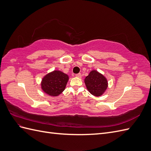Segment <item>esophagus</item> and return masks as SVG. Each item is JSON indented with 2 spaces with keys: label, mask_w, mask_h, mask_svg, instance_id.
Listing matches in <instances>:
<instances>
[{
  "label": "esophagus",
  "mask_w": 151,
  "mask_h": 151,
  "mask_svg": "<svg viewBox=\"0 0 151 151\" xmlns=\"http://www.w3.org/2000/svg\"><path fill=\"white\" fill-rule=\"evenodd\" d=\"M76 77H79V78H81V74H80V73H79V74H76Z\"/></svg>",
  "instance_id": "34e87169"
}]
</instances>
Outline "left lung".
I'll return each instance as SVG.
<instances>
[{"instance_id":"1","label":"left lung","mask_w":151,"mask_h":151,"mask_svg":"<svg viewBox=\"0 0 151 151\" xmlns=\"http://www.w3.org/2000/svg\"><path fill=\"white\" fill-rule=\"evenodd\" d=\"M84 83L87 89L95 96H101L108 88V81L101 73L97 70H91L86 77Z\"/></svg>"}]
</instances>
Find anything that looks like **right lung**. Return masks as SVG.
<instances>
[{
  "instance_id": "add662e5",
  "label": "right lung",
  "mask_w": 151,
  "mask_h": 151,
  "mask_svg": "<svg viewBox=\"0 0 151 151\" xmlns=\"http://www.w3.org/2000/svg\"><path fill=\"white\" fill-rule=\"evenodd\" d=\"M68 76L60 70H53L43 77L41 88L46 94L51 96H57L65 90Z\"/></svg>"
}]
</instances>
